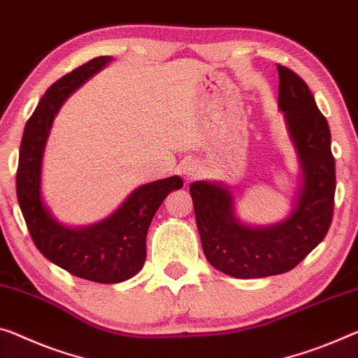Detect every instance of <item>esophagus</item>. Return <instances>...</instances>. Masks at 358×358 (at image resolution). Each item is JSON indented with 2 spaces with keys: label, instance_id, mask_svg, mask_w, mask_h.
I'll return each instance as SVG.
<instances>
[{
  "label": "esophagus",
  "instance_id": "34e87169",
  "mask_svg": "<svg viewBox=\"0 0 358 358\" xmlns=\"http://www.w3.org/2000/svg\"><path fill=\"white\" fill-rule=\"evenodd\" d=\"M200 171H201V168L198 166L195 162H190V160L184 162L182 163V168H180V173H182L185 178H189V179L196 178V176L200 174Z\"/></svg>",
  "mask_w": 358,
  "mask_h": 358
}]
</instances>
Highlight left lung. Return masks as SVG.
I'll return each instance as SVG.
<instances>
[{
    "mask_svg": "<svg viewBox=\"0 0 358 358\" xmlns=\"http://www.w3.org/2000/svg\"><path fill=\"white\" fill-rule=\"evenodd\" d=\"M278 69V108L302 168V187L285 221L268 227L241 224L227 187L198 180L190 185L203 252L214 268L235 278H262L294 268L325 238L333 221L336 168L331 133L306 81Z\"/></svg>",
    "mask_w": 358,
    "mask_h": 358,
    "instance_id": "1",
    "label": "left lung"
}]
</instances>
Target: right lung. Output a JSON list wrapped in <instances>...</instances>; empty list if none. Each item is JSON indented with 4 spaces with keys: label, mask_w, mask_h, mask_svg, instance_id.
Wrapping results in <instances>:
<instances>
[{
    "label": "right lung",
    "mask_w": 358,
    "mask_h": 358,
    "mask_svg": "<svg viewBox=\"0 0 358 358\" xmlns=\"http://www.w3.org/2000/svg\"><path fill=\"white\" fill-rule=\"evenodd\" d=\"M110 60L91 59L45 92L25 124L15 176L19 206L38 251L75 277L96 283H120L141 271L148 225L169 192L184 185L179 176L142 185L112 216L83 229L67 227L48 211L41 198V164L52 120L65 99Z\"/></svg>",
    "instance_id": "obj_1"
}]
</instances>
